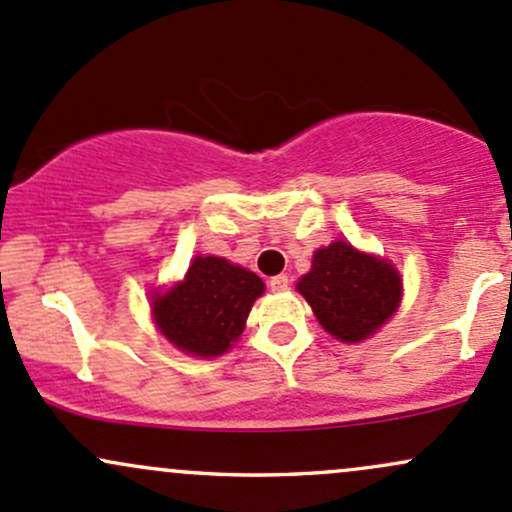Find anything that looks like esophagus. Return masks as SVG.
I'll use <instances>...</instances> for the list:
<instances>
[{
	"mask_svg": "<svg viewBox=\"0 0 512 512\" xmlns=\"http://www.w3.org/2000/svg\"><path fill=\"white\" fill-rule=\"evenodd\" d=\"M270 289H272V292H287V289H289L287 274H274V277L270 279Z\"/></svg>",
	"mask_w": 512,
	"mask_h": 512,
	"instance_id": "esophagus-1",
	"label": "esophagus"
}]
</instances>
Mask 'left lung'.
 Instances as JSON below:
<instances>
[{"label": "left lung", "instance_id": "left-lung-1", "mask_svg": "<svg viewBox=\"0 0 512 512\" xmlns=\"http://www.w3.org/2000/svg\"><path fill=\"white\" fill-rule=\"evenodd\" d=\"M297 289L319 324L346 343L373 336L402 299L400 274L390 262L341 240L316 250L311 272L299 279Z\"/></svg>", "mask_w": 512, "mask_h": 512}]
</instances>
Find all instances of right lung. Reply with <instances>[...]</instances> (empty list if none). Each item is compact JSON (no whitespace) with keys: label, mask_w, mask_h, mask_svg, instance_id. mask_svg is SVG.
<instances>
[{"label":"right lung","mask_w":512,"mask_h":512,"mask_svg":"<svg viewBox=\"0 0 512 512\" xmlns=\"http://www.w3.org/2000/svg\"><path fill=\"white\" fill-rule=\"evenodd\" d=\"M262 292L265 284L255 272L223 257H196L184 282L152 299V314L179 351L213 358L240 336Z\"/></svg>","instance_id":"add662e5"}]
</instances>
